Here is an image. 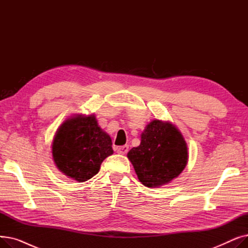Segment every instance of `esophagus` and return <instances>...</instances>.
I'll return each mask as SVG.
<instances>
[{"label":"esophagus","mask_w":248,"mask_h":248,"mask_svg":"<svg viewBox=\"0 0 248 248\" xmlns=\"http://www.w3.org/2000/svg\"><path fill=\"white\" fill-rule=\"evenodd\" d=\"M116 152L119 154H122V155H125L127 152H128V146L127 145H124V146H122V147H119L116 149Z\"/></svg>","instance_id":"34e87169"}]
</instances>
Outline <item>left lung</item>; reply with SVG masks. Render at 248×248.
Instances as JSON below:
<instances>
[{
    "label": "left lung",
    "instance_id": "obj_1",
    "mask_svg": "<svg viewBox=\"0 0 248 248\" xmlns=\"http://www.w3.org/2000/svg\"><path fill=\"white\" fill-rule=\"evenodd\" d=\"M140 138V145L129 151L127 158L145 186L160 187L184 170L188 162V149L175 125L153 121Z\"/></svg>",
    "mask_w": 248,
    "mask_h": 248
}]
</instances>
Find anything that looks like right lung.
I'll list each match as a JSON object with an SVG mask.
<instances>
[{
    "instance_id": "obj_1",
    "label": "right lung",
    "mask_w": 248,
    "mask_h": 248,
    "mask_svg": "<svg viewBox=\"0 0 248 248\" xmlns=\"http://www.w3.org/2000/svg\"><path fill=\"white\" fill-rule=\"evenodd\" d=\"M111 146V139L101 131L94 115H77L58 128L52 155L62 173L85 182L96 175L103 160L113 154Z\"/></svg>"
}]
</instances>
